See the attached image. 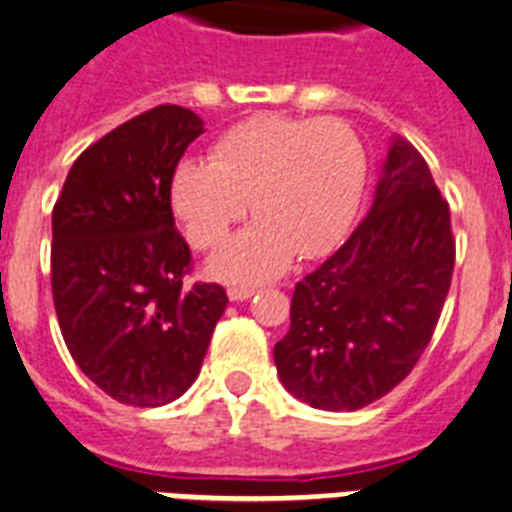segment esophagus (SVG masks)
Wrapping results in <instances>:
<instances>
[{"mask_svg": "<svg viewBox=\"0 0 512 512\" xmlns=\"http://www.w3.org/2000/svg\"><path fill=\"white\" fill-rule=\"evenodd\" d=\"M255 286H231L229 289V299L231 302H244V299H249V296L255 294Z\"/></svg>", "mask_w": 512, "mask_h": 512, "instance_id": "1", "label": "esophagus"}]
</instances>
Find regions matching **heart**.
Masks as SVG:
<instances>
[{
  "label": "heart",
  "mask_w": 512,
  "mask_h": 512,
  "mask_svg": "<svg viewBox=\"0 0 512 512\" xmlns=\"http://www.w3.org/2000/svg\"><path fill=\"white\" fill-rule=\"evenodd\" d=\"M367 182L362 137L341 119L260 114L223 132L210 161H184L171 200L197 249H213L242 221L257 218L210 270L223 281L255 283L291 257H317L349 231Z\"/></svg>",
  "instance_id": "heart-1"
}]
</instances>
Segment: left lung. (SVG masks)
<instances>
[{
  "mask_svg": "<svg viewBox=\"0 0 512 512\" xmlns=\"http://www.w3.org/2000/svg\"><path fill=\"white\" fill-rule=\"evenodd\" d=\"M455 265L450 208L427 161L395 137L354 234L296 283L278 377L322 411H356L409 377L440 320Z\"/></svg>",
  "mask_w": 512,
  "mask_h": 512,
  "instance_id": "8db88e82",
  "label": "left lung"
}]
</instances>
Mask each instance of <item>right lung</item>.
<instances>
[{
  "instance_id": "obj_1",
  "label": "right lung",
  "mask_w": 512,
  "mask_h": 512,
  "mask_svg": "<svg viewBox=\"0 0 512 512\" xmlns=\"http://www.w3.org/2000/svg\"><path fill=\"white\" fill-rule=\"evenodd\" d=\"M195 111L163 103L85 148L51 213V294L75 364L106 395L153 409L200 375L229 296L192 283L171 182L203 135Z\"/></svg>"
}]
</instances>
